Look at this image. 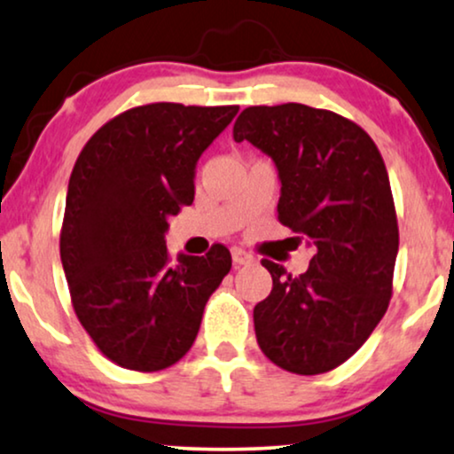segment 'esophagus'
<instances>
[{"instance_id": "34e87169", "label": "esophagus", "mask_w": 454, "mask_h": 454, "mask_svg": "<svg viewBox=\"0 0 454 454\" xmlns=\"http://www.w3.org/2000/svg\"><path fill=\"white\" fill-rule=\"evenodd\" d=\"M231 257H233V263H236V265H248V263H253V261H254L253 254L247 253V250H242V248H233Z\"/></svg>"}]
</instances>
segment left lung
<instances>
[{
	"mask_svg": "<svg viewBox=\"0 0 454 454\" xmlns=\"http://www.w3.org/2000/svg\"><path fill=\"white\" fill-rule=\"evenodd\" d=\"M233 140L271 157L278 221L314 248L297 278L263 259L274 285L254 306L257 342L282 370L323 374L364 346L391 300L399 229L385 161L353 121L303 104L250 106Z\"/></svg>",
	"mask_w": 454,
	"mask_h": 454,
	"instance_id": "left-lung-1",
	"label": "left lung"
}]
</instances>
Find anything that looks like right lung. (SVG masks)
I'll return each instance as SVG.
<instances>
[{
    "mask_svg": "<svg viewBox=\"0 0 454 454\" xmlns=\"http://www.w3.org/2000/svg\"><path fill=\"white\" fill-rule=\"evenodd\" d=\"M238 106L148 104L106 122L78 154L61 263L80 325L116 365L159 372L189 353L206 301L231 270L215 244L169 263L168 218L193 204L195 165Z\"/></svg>",
    "mask_w": 454,
    "mask_h": 454,
    "instance_id": "obj_1",
    "label": "right lung"
}]
</instances>
